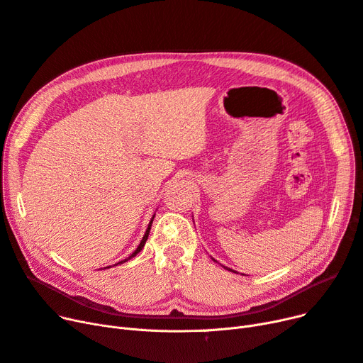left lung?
Wrapping results in <instances>:
<instances>
[{"instance_id": "obj_1", "label": "left lung", "mask_w": 363, "mask_h": 363, "mask_svg": "<svg viewBox=\"0 0 363 363\" xmlns=\"http://www.w3.org/2000/svg\"><path fill=\"white\" fill-rule=\"evenodd\" d=\"M226 269H229V268H226ZM229 271H232V269H229Z\"/></svg>"}]
</instances>
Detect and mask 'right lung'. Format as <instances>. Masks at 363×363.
I'll use <instances>...</instances> for the list:
<instances>
[{"instance_id": "right-lung-1", "label": "right lung", "mask_w": 363, "mask_h": 363, "mask_svg": "<svg viewBox=\"0 0 363 363\" xmlns=\"http://www.w3.org/2000/svg\"><path fill=\"white\" fill-rule=\"evenodd\" d=\"M153 219H155V216L152 217V220H150V223H149V228H147V230H146V234H144V237H143V240H141V242L138 244V247H137V250L129 256L128 259H125V260H121L119 264H122V262H126V260H129V259H133V257H135L137 256V253H140L141 250H143V247H144V244H146V241H147V238H149V234H150V228H152V223H153ZM108 268V267H107Z\"/></svg>"}]
</instances>
